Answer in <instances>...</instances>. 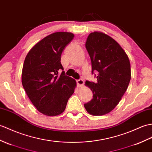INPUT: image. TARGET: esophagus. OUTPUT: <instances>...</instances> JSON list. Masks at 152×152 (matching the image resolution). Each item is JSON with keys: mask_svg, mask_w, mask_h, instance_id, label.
<instances>
[{"mask_svg": "<svg viewBox=\"0 0 152 152\" xmlns=\"http://www.w3.org/2000/svg\"><path fill=\"white\" fill-rule=\"evenodd\" d=\"M76 83H77V86L78 87H82L83 86L84 84V81L82 79H79L76 80Z\"/></svg>", "mask_w": 152, "mask_h": 152, "instance_id": "esophagus-1", "label": "esophagus"}]
</instances>
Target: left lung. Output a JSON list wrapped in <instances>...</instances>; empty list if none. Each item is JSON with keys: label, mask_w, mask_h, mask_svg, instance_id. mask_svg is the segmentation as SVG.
<instances>
[{"label": "left lung", "mask_w": 152, "mask_h": 152, "mask_svg": "<svg viewBox=\"0 0 152 152\" xmlns=\"http://www.w3.org/2000/svg\"><path fill=\"white\" fill-rule=\"evenodd\" d=\"M86 49L92 65V74L97 82L86 81L93 94L84 104L89 113L104 115L111 112L121 101L131 80V66L126 52L113 39L94 31L88 36Z\"/></svg>", "instance_id": "left-lung-1"}]
</instances>
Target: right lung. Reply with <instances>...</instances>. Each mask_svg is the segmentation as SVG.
Returning <instances> with one entry per match:
<instances>
[{
    "label": "right lung",
    "instance_id": "right-lung-1",
    "mask_svg": "<svg viewBox=\"0 0 152 152\" xmlns=\"http://www.w3.org/2000/svg\"><path fill=\"white\" fill-rule=\"evenodd\" d=\"M74 38L70 32H56L34 46L24 59L22 84L37 110L45 115L56 116L64 111L75 92V80L65 75L61 56Z\"/></svg>",
    "mask_w": 152,
    "mask_h": 152
}]
</instances>
